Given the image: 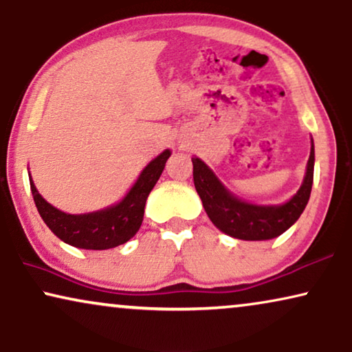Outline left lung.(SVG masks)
Masks as SVG:
<instances>
[{
    "label": "left lung",
    "instance_id": "1",
    "mask_svg": "<svg viewBox=\"0 0 352 352\" xmlns=\"http://www.w3.org/2000/svg\"><path fill=\"white\" fill-rule=\"evenodd\" d=\"M191 161L195 188L203 201L206 214L220 232L238 240L261 241L282 235L299 219L311 196L316 161L314 143L301 188L288 203L278 206H256L241 201L220 184L215 173L199 157H191Z\"/></svg>",
    "mask_w": 352,
    "mask_h": 352
}]
</instances>
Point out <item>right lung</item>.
<instances>
[{
	"label": "right lung",
	"instance_id": "add662e5",
	"mask_svg": "<svg viewBox=\"0 0 352 352\" xmlns=\"http://www.w3.org/2000/svg\"><path fill=\"white\" fill-rule=\"evenodd\" d=\"M168 157L170 151L166 149L143 168L120 203L96 212L65 214L56 209L38 193L29 173L30 190L41 219L59 240L82 250H109L127 243L140 230L148 195L161 177Z\"/></svg>",
	"mask_w": 352,
	"mask_h": 352
}]
</instances>
